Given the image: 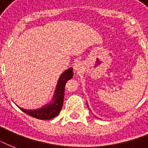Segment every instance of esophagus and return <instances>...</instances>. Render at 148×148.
Returning <instances> with one entry per match:
<instances>
[{"instance_id":"esophagus-1","label":"esophagus","mask_w":148,"mask_h":148,"mask_svg":"<svg viewBox=\"0 0 148 148\" xmlns=\"http://www.w3.org/2000/svg\"><path fill=\"white\" fill-rule=\"evenodd\" d=\"M83 64L82 62L81 61H77V62L74 63V71L76 72H79V71H81L82 70H83Z\"/></svg>"}]
</instances>
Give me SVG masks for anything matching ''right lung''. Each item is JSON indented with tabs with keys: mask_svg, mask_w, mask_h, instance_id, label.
Listing matches in <instances>:
<instances>
[{
	"mask_svg": "<svg viewBox=\"0 0 148 148\" xmlns=\"http://www.w3.org/2000/svg\"><path fill=\"white\" fill-rule=\"evenodd\" d=\"M73 77V68L70 67L60 74L56 85L55 90L51 101L43 107L34 110H27L18 106V108L27 114L40 120H50L58 116L62 108L64 97L66 82Z\"/></svg>",
	"mask_w": 148,
	"mask_h": 148,
	"instance_id": "right-lung-1",
	"label": "right lung"
}]
</instances>
